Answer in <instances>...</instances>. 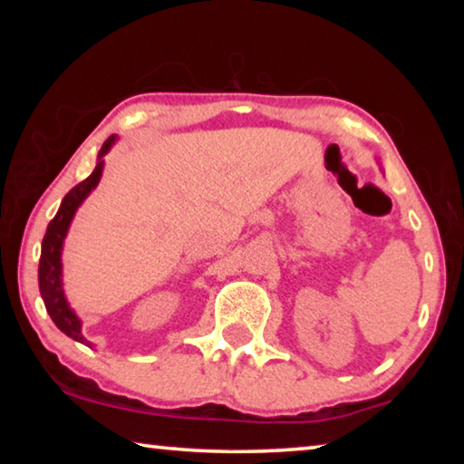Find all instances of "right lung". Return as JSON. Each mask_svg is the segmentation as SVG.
<instances>
[{
    "label": "right lung",
    "instance_id": "add662e5",
    "mask_svg": "<svg viewBox=\"0 0 464 464\" xmlns=\"http://www.w3.org/2000/svg\"><path fill=\"white\" fill-rule=\"evenodd\" d=\"M114 140H116V135L106 139V143L102 145L98 153L96 169H93L83 182L72 188L65 198H63L57 215H54L49 227H46L43 249H41V264H38V288H41V296L44 301L46 311H49V315L53 319V324L57 325L63 334L72 337V340L88 343V345L90 342L82 335V321L75 315L73 309L69 307L65 293H63L61 251H63V241H65V235L69 231V225L73 221L75 210L80 208V204L88 198V194L100 182L102 169H104V155L110 151V147L114 145Z\"/></svg>",
    "mask_w": 464,
    "mask_h": 464
}]
</instances>
